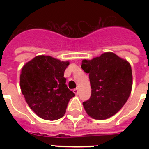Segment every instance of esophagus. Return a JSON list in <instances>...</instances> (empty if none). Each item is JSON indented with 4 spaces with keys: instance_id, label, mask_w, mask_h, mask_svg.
I'll return each instance as SVG.
<instances>
[{
    "instance_id": "34e87169",
    "label": "esophagus",
    "mask_w": 149,
    "mask_h": 149,
    "mask_svg": "<svg viewBox=\"0 0 149 149\" xmlns=\"http://www.w3.org/2000/svg\"><path fill=\"white\" fill-rule=\"evenodd\" d=\"M73 92H74V93L75 94H78V93H79V90H78V88H76V89H74V90H73Z\"/></svg>"
}]
</instances>
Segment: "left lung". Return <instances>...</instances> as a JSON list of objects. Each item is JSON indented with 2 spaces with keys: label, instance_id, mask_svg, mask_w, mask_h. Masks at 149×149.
<instances>
[{
  "label": "left lung",
  "instance_id": "obj_1",
  "mask_svg": "<svg viewBox=\"0 0 149 149\" xmlns=\"http://www.w3.org/2000/svg\"><path fill=\"white\" fill-rule=\"evenodd\" d=\"M82 69L89 73L91 96L84 101L85 111L91 118L104 120L122 108L131 94L132 67L127 61L113 52L82 61Z\"/></svg>",
  "mask_w": 149,
  "mask_h": 149
}]
</instances>
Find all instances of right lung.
Listing matches in <instances>:
<instances>
[{
    "mask_svg": "<svg viewBox=\"0 0 149 149\" xmlns=\"http://www.w3.org/2000/svg\"><path fill=\"white\" fill-rule=\"evenodd\" d=\"M70 63L38 56L23 66L20 86L27 104L42 119L54 120L64 115L75 93L65 84L64 72Z\"/></svg>",
    "mask_w": 149,
    "mask_h": 149,
    "instance_id": "obj_1",
    "label": "right lung"
}]
</instances>
